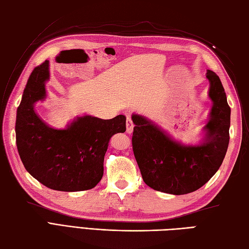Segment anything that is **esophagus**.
Segmentation results:
<instances>
[{
	"label": "esophagus",
	"instance_id": "34e87169",
	"mask_svg": "<svg viewBox=\"0 0 249 249\" xmlns=\"http://www.w3.org/2000/svg\"><path fill=\"white\" fill-rule=\"evenodd\" d=\"M133 130H134V123L133 121H131L130 116H127V118H126V131H127L128 134H131L133 133Z\"/></svg>",
	"mask_w": 249,
	"mask_h": 249
}]
</instances>
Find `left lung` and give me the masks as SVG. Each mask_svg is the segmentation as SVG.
I'll list each match as a JSON object with an SVG mask.
<instances>
[{
	"instance_id": "left-lung-1",
	"label": "left lung",
	"mask_w": 249,
	"mask_h": 249,
	"mask_svg": "<svg viewBox=\"0 0 249 249\" xmlns=\"http://www.w3.org/2000/svg\"><path fill=\"white\" fill-rule=\"evenodd\" d=\"M209 97L213 102L204 136L198 143H184L169 136L154 122L133 114V150L142 178L161 193H193L217 172L229 145L231 109L219 77L206 71Z\"/></svg>"
}]
</instances>
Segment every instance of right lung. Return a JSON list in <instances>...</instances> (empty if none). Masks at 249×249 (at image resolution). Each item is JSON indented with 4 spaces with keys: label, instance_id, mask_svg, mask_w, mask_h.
I'll return each instance as SVG.
<instances>
[{
    "label": "right lung",
    "instance_id": "1",
    "mask_svg": "<svg viewBox=\"0 0 249 249\" xmlns=\"http://www.w3.org/2000/svg\"><path fill=\"white\" fill-rule=\"evenodd\" d=\"M49 61L34 68L26 82L16 118V141L24 168L46 187L81 192L96 186L104 174L109 140L126 130V118L102 120L77 116L64 129L47 125L35 112V104L47 96Z\"/></svg>",
    "mask_w": 249,
    "mask_h": 249
}]
</instances>
